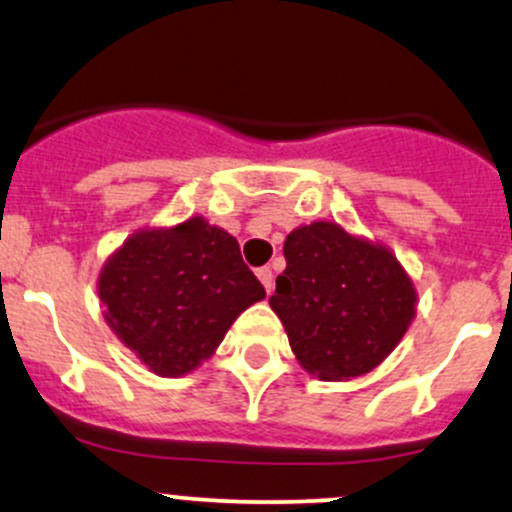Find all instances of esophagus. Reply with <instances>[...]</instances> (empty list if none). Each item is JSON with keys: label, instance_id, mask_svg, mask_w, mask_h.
Instances as JSON below:
<instances>
[{"label": "esophagus", "instance_id": "1", "mask_svg": "<svg viewBox=\"0 0 512 512\" xmlns=\"http://www.w3.org/2000/svg\"><path fill=\"white\" fill-rule=\"evenodd\" d=\"M256 276L263 283V288H266V293H271V290H273V271H271V268H268V266L258 268Z\"/></svg>", "mask_w": 512, "mask_h": 512}]
</instances>
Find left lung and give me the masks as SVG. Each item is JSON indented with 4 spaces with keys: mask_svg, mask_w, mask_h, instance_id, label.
I'll list each match as a JSON object with an SVG mask.
<instances>
[{
    "mask_svg": "<svg viewBox=\"0 0 512 512\" xmlns=\"http://www.w3.org/2000/svg\"><path fill=\"white\" fill-rule=\"evenodd\" d=\"M273 312L302 366L324 381L376 368L415 315V288L383 246L315 222L288 234Z\"/></svg>",
    "mask_w": 512,
    "mask_h": 512,
    "instance_id": "obj_1",
    "label": "left lung"
}]
</instances>
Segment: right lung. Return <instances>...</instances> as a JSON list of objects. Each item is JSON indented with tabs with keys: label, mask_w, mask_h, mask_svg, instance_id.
<instances>
[{
	"label": "right lung",
	"mask_w": 512,
	"mask_h": 512,
	"mask_svg": "<svg viewBox=\"0 0 512 512\" xmlns=\"http://www.w3.org/2000/svg\"><path fill=\"white\" fill-rule=\"evenodd\" d=\"M263 298L239 241L202 217L134 234L100 276L109 327L158 376L192 371Z\"/></svg>",
	"instance_id": "right-lung-1"
}]
</instances>
